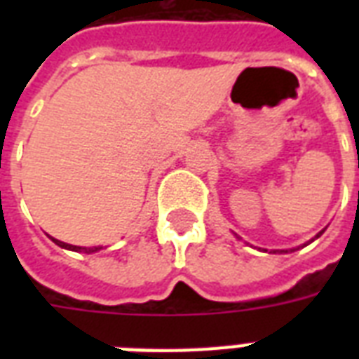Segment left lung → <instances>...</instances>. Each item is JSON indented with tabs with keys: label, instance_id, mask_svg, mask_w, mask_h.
<instances>
[{
	"label": "left lung",
	"instance_id": "1",
	"mask_svg": "<svg viewBox=\"0 0 359 359\" xmlns=\"http://www.w3.org/2000/svg\"><path fill=\"white\" fill-rule=\"evenodd\" d=\"M323 233H324V231H320V233H318V235L315 236V238H318V236L323 235ZM315 238H313V240H315ZM313 240H311V242H313ZM304 245H306V244H304ZM290 251H294V250H290ZM273 253H276V251H273ZM279 253H287V251H285V250H281V251H279Z\"/></svg>",
	"mask_w": 359,
	"mask_h": 359
}]
</instances>
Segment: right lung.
Masks as SVG:
<instances>
[{
    "instance_id": "right-lung-1",
    "label": "right lung",
    "mask_w": 359,
    "mask_h": 359,
    "mask_svg": "<svg viewBox=\"0 0 359 359\" xmlns=\"http://www.w3.org/2000/svg\"><path fill=\"white\" fill-rule=\"evenodd\" d=\"M52 238V236H50ZM59 248H65V250H70V251H83V253H95V251L102 250V248H81V245H72V244H67V242H61V240H55L52 238Z\"/></svg>"
}]
</instances>
